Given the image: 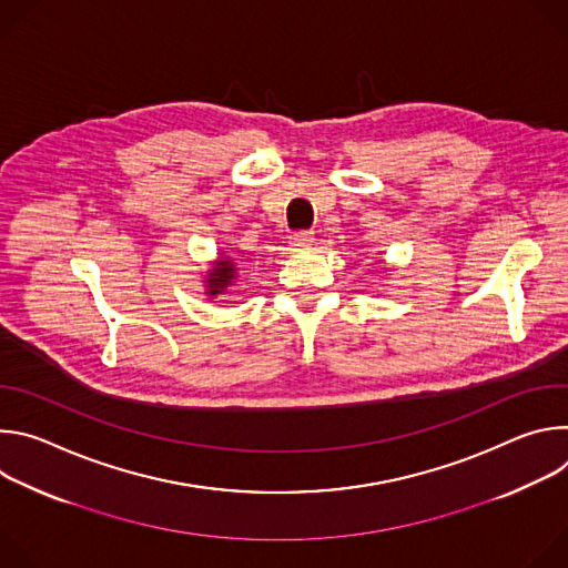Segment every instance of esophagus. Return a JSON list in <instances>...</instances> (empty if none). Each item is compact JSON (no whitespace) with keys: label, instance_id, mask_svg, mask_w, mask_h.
Masks as SVG:
<instances>
[{"label":"esophagus","instance_id":"34e87169","mask_svg":"<svg viewBox=\"0 0 568 568\" xmlns=\"http://www.w3.org/2000/svg\"><path fill=\"white\" fill-rule=\"evenodd\" d=\"M312 231H307V229H301V231H294L292 235H290V245L294 247V250H307L310 245H312Z\"/></svg>","mask_w":568,"mask_h":568}]
</instances>
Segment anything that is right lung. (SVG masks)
<instances>
[{
  "label": "right lung",
  "instance_id": "right-lung-1",
  "mask_svg": "<svg viewBox=\"0 0 568 568\" xmlns=\"http://www.w3.org/2000/svg\"><path fill=\"white\" fill-rule=\"evenodd\" d=\"M231 281H233V265L229 261H217L206 281L209 294H222Z\"/></svg>",
  "mask_w": 568,
  "mask_h": 568
}]
</instances>
